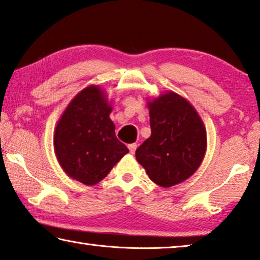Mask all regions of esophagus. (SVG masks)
<instances>
[{
    "instance_id": "1",
    "label": "esophagus",
    "mask_w": 260,
    "mask_h": 260,
    "mask_svg": "<svg viewBox=\"0 0 260 260\" xmlns=\"http://www.w3.org/2000/svg\"><path fill=\"white\" fill-rule=\"evenodd\" d=\"M137 148H138L137 143H131V145H128V149L131 154H134L135 150H137Z\"/></svg>"
}]
</instances>
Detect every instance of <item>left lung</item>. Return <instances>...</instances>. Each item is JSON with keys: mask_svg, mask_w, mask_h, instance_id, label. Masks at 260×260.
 <instances>
[{"mask_svg": "<svg viewBox=\"0 0 260 260\" xmlns=\"http://www.w3.org/2000/svg\"><path fill=\"white\" fill-rule=\"evenodd\" d=\"M147 105L151 135L135 157L155 184L174 186L191 177L203 162L207 148L205 125L191 103L174 91Z\"/></svg>", "mask_w": 260, "mask_h": 260, "instance_id": "obj_1", "label": "left lung"}]
</instances>
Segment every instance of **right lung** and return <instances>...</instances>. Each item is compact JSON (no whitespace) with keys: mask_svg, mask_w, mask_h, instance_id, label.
Returning <instances> with one entry per match:
<instances>
[{"mask_svg":"<svg viewBox=\"0 0 260 260\" xmlns=\"http://www.w3.org/2000/svg\"><path fill=\"white\" fill-rule=\"evenodd\" d=\"M112 105L97 85L86 86L69 103L56 123L54 151L71 178L94 185L128 152L115 137Z\"/></svg>","mask_w":260,"mask_h":260,"instance_id":"obj_1","label":"right lung"}]
</instances>
